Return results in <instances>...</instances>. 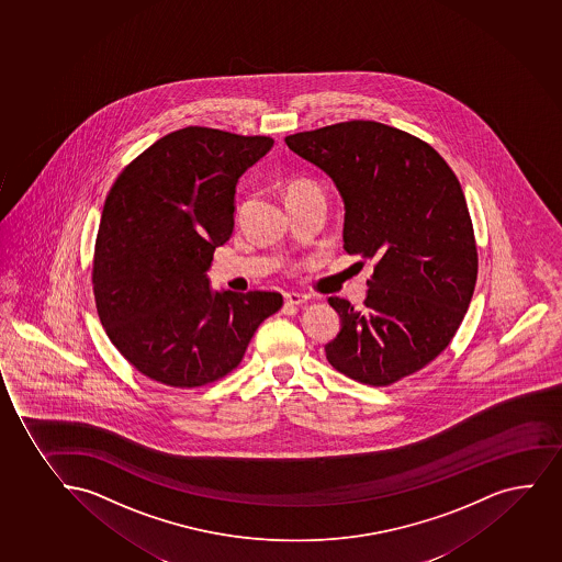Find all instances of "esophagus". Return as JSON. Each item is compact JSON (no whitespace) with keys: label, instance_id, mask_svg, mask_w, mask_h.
Instances as JSON below:
<instances>
[{"label":"esophagus","instance_id":"esophagus-1","mask_svg":"<svg viewBox=\"0 0 562 562\" xmlns=\"http://www.w3.org/2000/svg\"><path fill=\"white\" fill-rule=\"evenodd\" d=\"M307 300H310V296L300 294V292H286L284 294V302L289 305H304L307 304Z\"/></svg>","mask_w":562,"mask_h":562}]
</instances>
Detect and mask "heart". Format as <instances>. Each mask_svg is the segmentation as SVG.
I'll return each instance as SVG.
<instances>
[{
  "label": "heart",
  "instance_id": "obj_1",
  "mask_svg": "<svg viewBox=\"0 0 562 562\" xmlns=\"http://www.w3.org/2000/svg\"><path fill=\"white\" fill-rule=\"evenodd\" d=\"M313 194H323V189L310 178H294V180L286 181V186H284L286 202L300 201V199L313 196Z\"/></svg>",
  "mask_w": 562,
  "mask_h": 562
}]
</instances>
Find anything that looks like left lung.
I'll list each match as a JSON object with an SVG mask.
<instances>
[{"mask_svg": "<svg viewBox=\"0 0 562 562\" xmlns=\"http://www.w3.org/2000/svg\"><path fill=\"white\" fill-rule=\"evenodd\" d=\"M345 202V251L374 260L361 310L328 297L341 329L329 363L369 386L416 373L450 345L471 304L477 252L463 189L429 144L366 120L284 138Z\"/></svg>", "mask_w": 562, "mask_h": 562, "instance_id": "left-lung-1", "label": "left lung"}]
</instances>
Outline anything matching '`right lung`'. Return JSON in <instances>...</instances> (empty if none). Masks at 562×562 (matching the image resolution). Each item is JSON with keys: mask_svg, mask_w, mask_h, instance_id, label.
I'll use <instances>...</instances> for the list:
<instances>
[{"mask_svg": "<svg viewBox=\"0 0 562 562\" xmlns=\"http://www.w3.org/2000/svg\"><path fill=\"white\" fill-rule=\"evenodd\" d=\"M270 136L186 127L162 136L117 176L93 255V294L112 345L167 386L220 381L246 355L279 292H213L206 271L233 236L239 176Z\"/></svg>", "mask_w": 562, "mask_h": 562, "instance_id": "obj_1", "label": "right lung"}]
</instances>
